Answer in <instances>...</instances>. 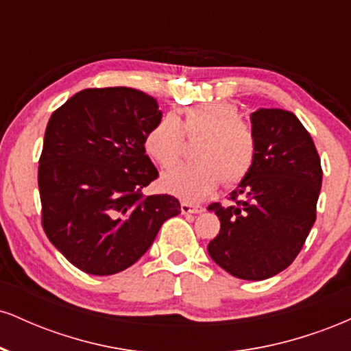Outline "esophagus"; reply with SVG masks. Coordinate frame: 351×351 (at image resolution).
Returning a JSON list of instances; mask_svg holds the SVG:
<instances>
[{
  "label": "esophagus",
  "instance_id": "esophagus-1",
  "mask_svg": "<svg viewBox=\"0 0 351 351\" xmlns=\"http://www.w3.org/2000/svg\"><path fill=\"white\" fill-rule=\"evenodd\" d=\"M204 208L199 204H191V203H181V213L183 215H199L203 213Z\"/></svg>",
  "mask_w": 351,
  "mask_h": 351
}]
</instances>
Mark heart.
Masks as SVG:
<instances>
[{
	"label": "heart",
	"mask_w": 351,
	"mask_h": 351,
	"mask_svg": "<svg viewBox=\"0 0 351 351\" xmlns=\"http://www.w3.org/2000/svg\"><path fill=\"white\" fill-rule=\"evenodd\" d=\"M241 117L239 107L226 100L189 106L181 119L163 115L143 138L145 152L162 168H170L181 158L186 135H201L195 148L198 160L165 173L163 188L183 199L198 201L215 191L221 181L229 188L243 183L256 165L257 136Z\"/></svg>",
	"instance_id": "1"
}]
</instances>
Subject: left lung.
<instances>
[{"label": "left lung", "mask_w": 351, "mask_h": 351, "mask_svg": "<svg viewBox=\"0 0 351 351\" xmlns=\"http://www.w3.org/2000/svg\"><path fill=\"white\" fill-rule=\"evenodd\" d=\"M257 160L231 193L234 204H209L221 229L208 252L224 271L264 280L287 269L317 219L320 156L312 136L292 112L257 108L251 115Z\"/></svg>", "instance_id": "8db88e82"}]
</instances>
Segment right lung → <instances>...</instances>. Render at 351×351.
I'll list each match as a JSON object with an SVG mask.
<instances>
[{
    "label": "right lung",
    "mask_w": 351,
    "mask_h": 351,
    "mask_svg": "<svg viewBox=\"0 0 351 351\" xmlns=\"http://www.w3.org/2000/svg\"><path fill=\"white\" fill-rule=\"evenodd\" d=\"M160 119L156 100L130 87L84 88L52 112L38 170L41 224L80 271H125L180 215L175 196L143 195L158 178L143 138Z\"/></svg>",
    "instance_id": "obj_1"
}]
</instances>
